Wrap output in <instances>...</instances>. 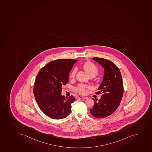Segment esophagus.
I'll list each match as a JSON object with an SVG mask.
<instances>
[{
	"label": "esophagus",
	"mask_w": 152,
	"mask_h": 152,
	"mask_svg": "<svg viewBox=\"0 0 152 152\" xmlns=\"http://www.w3.org/2000/svg\"><path fill=\"white\" fill-rule=\"evenodd\" d=\"M77 98L78 99H87V97H85V96H80V95L77 96Z\"/></svg>",
	"instance_id": "esophagus-1"
}]
</instances>
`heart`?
Instances as JSON below:
<instances>
[{
    "label": "heart",
    "mask_w": 152,
    "mask_h": 152,
    "mask_svg": "<svg viewBox=\"0 0 152 152\" xmlns=\"http://www.w3.org/2000/svg\"><path fill=\"white\" fill-rule=\"evenodd\" d=\"M82 68L89 77H96L99 73V69L96 66L89 61L84 63L82 65ZM76 72L77 70L75 69L72 70L70 74V78H74L75 77ZM89 88V87L87 85L80 84L75 87V91L80 94H85L86 93L87 89Z\"/></svg>",
    "instance_id": "1"
}]
</instances>
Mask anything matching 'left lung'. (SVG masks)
Here are the masks:
<instances>
[{"instance_id": "8db88e82", "label": "left lung", "mask_w": 152, "mask_h": 152, "mask_svg": "<svg viewBox=\"0 0 152 152\" xmlns=\"http://www.w3.org/2000/svg\"><path fill=\"white\" fill-rule=\"evenodd\" d=\"M93 59L104 68V75L99 91L96 93L102 95L98 102H94L90 113L96 118H104L112 114L120 104L124 93L122 75L119 69L111 61L98 57Z\"/></svg>"}]
</instances>
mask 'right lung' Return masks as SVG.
Returning <instances> with one entry per match:
<instances>
[{
    "label": "right lung",
    "instance_id": "add662e5",
    "mask_svg": "<svg viewBox=\"0 0 152 152\" xmlns=\"http://www.w3.org/2000/svg\"><path fill=\"white\" fill-rule=\"evenodd\" d=\"M75 59L50 61L40 70L34 83L33 92L39 107L50 118L63 119L71 113V104L75 100L72 95H61L62 86L69 82V74Z\"/></svg>",
    "mask_w": 152,
    "mask_h": 152
}]
</instances>
